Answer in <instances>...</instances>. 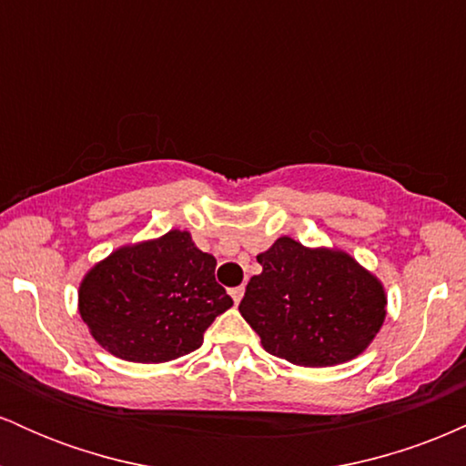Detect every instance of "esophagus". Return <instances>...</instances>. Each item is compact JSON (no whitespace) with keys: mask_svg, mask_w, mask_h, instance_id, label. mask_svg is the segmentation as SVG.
Returning a JSON list of instances; mask_svg holds the SVG:
<instances>
[{"mask_svg":"<svg viewBox=\"0 0 466 466\" xmlns=\"http://www.w3.org/2000/svg\"><path fill=\"white\" fill-rule=\"evenodd\" d=\"M243 293H245V287H234V289H229V296H232L234 304L240 302V298H243Z\"/></svg>","mask_w":466,"mask_h":466,"instance_id":"34e87169","label":"esophagus"}]
</instances>
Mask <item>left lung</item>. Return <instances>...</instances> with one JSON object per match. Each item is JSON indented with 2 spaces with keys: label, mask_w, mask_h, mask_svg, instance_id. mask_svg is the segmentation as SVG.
I'll use <instances>...</instances> for the list:
<instances>
[{
  "label": "left lung",
  "mask_w": 466,
  "mask_h": 466,
  "mask_svg": "<svg viewBox=\"0 0 466 466\" xmlns=\"http://www.w3.org/2000/svg\"><path fill=\"white\" fill-rule=\"evenodd\" d=\"M263 274L245 287L238 311L269 355L298 366L357 357L386 318V293L344 251L309 249L282 237L258 256Z\"/></svg>",
  "instance_id": "left-lung-1"
}]
</instances>
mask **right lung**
Instances as JSON below:
<instances>
[{"instance_id": "right-lung-1", "label": "right lung", "mask_w": 466, "mask_h": 466, "mask_svg": "<svg viewBox=\"0 0 466 466\" xmlns=\"http://www.w3.org/2000/svg\"><path fill=\"white\" fill-rule=\"evenodd\" d=\"M217 258L188 232L114 251L78 291L94 339L127 361L159 363L188 355L232 298L215 278Z\"/></svg>"}]
</instances>
